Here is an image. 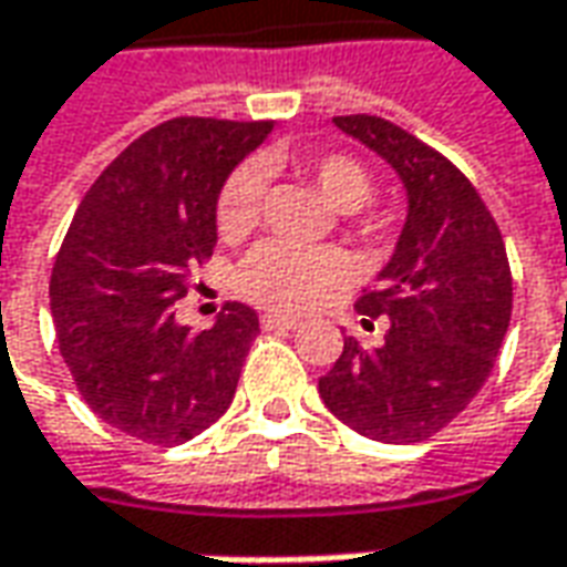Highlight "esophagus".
Wrapping results in <instances>:
<instances>
[{
    "mask_svg": "<svg viewBox=\"0 0 567 567\" xmlns=\"http://www.w3.org/2000/svg\"><path fill=\"white\" fill-rule=\"evenodd\" d=\"M260 326L272 332V329H298L300 322L295 316H282V313H264L260 316Z\"/></svg>",
    "mask_w": 567,
    "mask_h": 567,
    "instance_id": "esophagus-1",
    "label": "esophagus"
}]
</instances>
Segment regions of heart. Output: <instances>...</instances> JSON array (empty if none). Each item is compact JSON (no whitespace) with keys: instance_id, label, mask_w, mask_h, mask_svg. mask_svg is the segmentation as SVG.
<instances>
[{"instance_id":"1","label":"heart","mask_w":567,"mask_h":567,"mask_svg":"<svg viewBox=\"0 0 567 567\" xmlns=\"http://www.w3.org/2000/svg\"><path fill=\"white\" fill-rule=\"evenodd\" d=\"M300 176H307L326 204L338 214L363 210L375 179L365 164L350 154H319L298 164ZM264 183L254 167H238L219 188L217 229L223 238H241L251 233L260 214ZM348 279V260L332 248H298L285 241H267L254 248L238 272L241 291L257 303L276 310H310L326 295Z\"/></svg>"}]
</instances>
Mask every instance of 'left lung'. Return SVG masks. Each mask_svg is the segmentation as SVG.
<instances>
[{
    "mask_svg": "<svg viewBox=\"0 0 567 567\" xmlns=\"http://www.w3.org/2000/svg\"><path fill=\"white\" fill-rule=\"evenodd\" d=\"M334 126L394 167L406 223L375 288L357 300L369 319H391L384 344L363 350L344 338L319 396L363 437L419 444L491 379L512 316L509 257L487 204L444 154L369 114Z\"/></svg>",
    "mask_w": 567,
    "mask_h": 567,
    "instance_id": "1",
    "label": "left lung"
}]
</instances>
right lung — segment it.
<instances>
[{
    "instance_id": "add662e5",
    "label": "right lung",
    "mask_w": 567,
    "mask_h": 567,
    "mask_svg": "<svg viewBox=\"0 0 567 567\" xmlns=\"http://www.w3.org/2000/svg\"><path fill=\"white\" fill-rule=\"evenodd\" d=\"M269 133V121L173 117L126 145L76 207L49 298L76 391L111 429L173 446L229 410L257 313L233 300L192 334L176 300L217 248L219 188Z\"/></svg>"
}]
</instances>
